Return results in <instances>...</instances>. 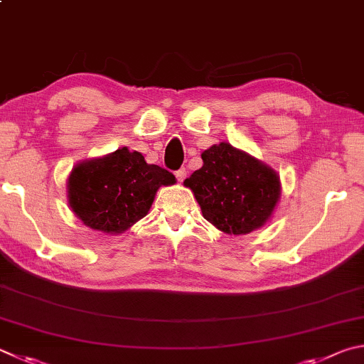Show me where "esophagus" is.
<instances>
[{
    "mask_svg": "<svg viewBox=\"0 0 364 364\" xmlns=\"http://www.w3.org/2000/svg\"><path fill=\"white\" fill-rule=\"evenodd\" d=\"M176 178H178V181H183L184 178H186V175H188V171H186V168H180V170H176Z\"/></svg>",
    "mask_w": 364,
    "mask_h": 364,
    "instance_id": "34e87169",
    "label": "esophagus"
}]
</instances>
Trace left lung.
Wrapping results in <instances>:
<instances>
[{
  "instance_id": "8db88e82",
  "label": "left lung",
  "mask_w": 364,
  "mask_h": 364,
  "mask_svg": "<svg viewBox=\"0 0 364 364\" xmlns=\"http://www.w3.org/2000/svg\"><path fill=\"white\" fill-rule=\"evenodd\" d=\"M202 161L184 184L193 189L205 220L234 235L261 228L280 197L275 171L229 143L203 151Z\"/></svg>"
}]
</instances>
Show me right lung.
Returning a JSON list of instances; mask_svg holds the SVG:
<instances>
[{
	"mask_svg": "<svg viewBox=\"0 0 364 364\" xmlns=\"http://www.w3.org/2000/svg\"><path fill=\"white\" fill-rule=\"evenodd\" d=\"M175 176L127 148L102 159L85 161L68 178L70 207L85 226L119 234L148 215L157 189Z\"/></svg>",
	"mask_w": 364,
	"mask_h": 364,
	"instance_id": "obj_1",
	"label": "right lung"
}]
</instances>
